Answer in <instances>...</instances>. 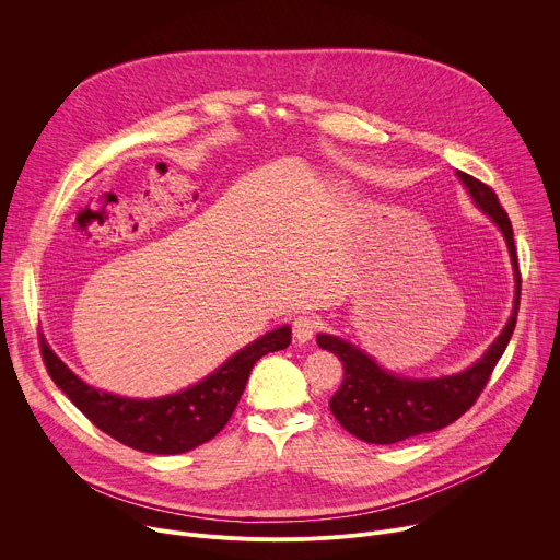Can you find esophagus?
<instances>
[{"instance_id": "1", "label": "esophagus", "mask_w": 560, "mask_h": 560, "mask_svg": "<svg viewBox=\"0 0 560 560\" xmlns=\"http://www.w3.org/2000/svg\"><path fill=\"white\" fill-rule=\"evenodd\" d=\"M318 328H322V322L314 314H299L292 318V332L296 343H307Z\"/></svg>"}]
</instances>
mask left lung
<instances>
[{"label": "left lung", "mask_w": 560, "mask_h": 560, "mask_svg": "<svg viewBox=\"0 0 560 560\" xmlns=\"http://www.w3.org/2000/svg\"><path fill=\"white\" fill-rule=\"evenodd\" d=\"M456 175L467 188L474 203L492 217L508 242L516 277L512 316L497 341L471 368L441 378H406L389 374L381 365H376L372 357H368L352 343L332 335H318V348L337 354L343 361L346 370L341 387L330 398V410L350 434L365 443L389 445L425 432H436L454 423L481 396L516 328L521 303V272L512 221L503 210L497 192L488 184L460 171Z\"/></svg>", "instance_id": "8db88e82"}]
</instances>
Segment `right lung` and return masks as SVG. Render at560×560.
Returning a JSON list of instances; mask_svg holds the SVG:
<instances>
[{
    "mask_svg": "<svg viewBox=\"0 0 560 560\" xmlns=\"http://www.w3.org/2000/svg\"><path fill=\"white\" fill-rule=\"evenodd\" d=\"M290 328H277L238 350L197 385L162 398H126L95 389L79 378L39 335L42 357L55 385L93 425L115 441L148 454H182L208 443L230 421L253 365L268 352L288 348Z\"/></svg>",
    "mask_w": 560,
    "mask_h": 560,
    "instance_id": "add662e5",
    "label": "right lung"
}]
</instances>
